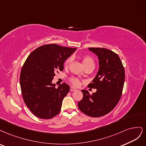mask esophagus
I'll use <instances>...</instances> for the list:
<instances>
[{"label": "esophagus", "mask_w": 146, "mask_h": 146, "mask_svg": "<svg viewBox=\"0 0 146 146\" xmlns=\"http://www.w3.org/2000/svg\"><path fill=\"white\" fill-rule=\"evenodd\" d=\"M70 91H71V92L76 91V89L75 88H74V87H70Z\"/></svg>", "instance_id": "1"}]
</instances>
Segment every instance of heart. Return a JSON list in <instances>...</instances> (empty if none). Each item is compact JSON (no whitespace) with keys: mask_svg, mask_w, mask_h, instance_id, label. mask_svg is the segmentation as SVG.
<instances>
[{"mask_svg":"<svg viewBox=\"0 0 146 146\" xmlns=\"http://www.w3.org/2000/svg\"><path fill=\"white\" fill-rule=\"evenodd\" d=\"M72 61V58L70 57L66 59V60L65 61L64 63V66L65 68H68L70 64H71ZM82 62L84 65H85L86 68L89 66H95V61H94L93 59L90 56H84L82 58ZM70 81L71 82L73 85L75 86H78L80 84V81L79 79L75 77H71L70 79Z\"/></svg>","mask_w":146,"mask_h":146,"instance_id":"1","label":"heart"}]
</instances>
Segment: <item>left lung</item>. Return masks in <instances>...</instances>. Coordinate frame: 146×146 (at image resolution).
Instances as JSON below:
<instances>
[{
    "instance_id": "1",
    "label": "left lung",
    "mask_w": 146,
    "mask_h": 146,
    "mask_svg": "<svg viewBox=\"0 0 146 146\" xmlns=\"http://www.w3.org/2000/svg\"><path fill=\"white\" fill-rule=\"evenodd\" d=\"M96 54L100 68L88 87L97 91L90 95L82 90L83 98L78 104L79 110L87 116L101 117L110 112L119 102L123 93L124 68L119 56L104 48H88Z\"/></svg>"
}]
</instances>
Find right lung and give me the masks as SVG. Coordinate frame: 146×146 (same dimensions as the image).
Instances as JSON below:
<instances>
[{
    "label": "right lung",
    "mask_w": 146,
    "mask_h": 146,
    "mask_svg": "<svg viewBox=\"0 0 146 146\" xmlns=\"http://www.w3.org/2000/svg\"><path fill=\"white\" fill-rule=\"evenodd\" d=\"M76 48L55 44L42 45L28 56L20 74L23 100L30 111L41 119H51L60 111L64 98L70 90L66 83L58 88L51 81L64 70V63Z\"/></svg>",
    "instance_id": "add662e5"
}]
</instances>
